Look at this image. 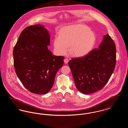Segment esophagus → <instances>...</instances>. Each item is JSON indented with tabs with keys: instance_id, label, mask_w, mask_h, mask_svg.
I'll return each mask as SVG.
<instances>
[{
	"instance_id": "esophagus-1",
	"label": "esophagus",
	"mask_w": 128,
	"mask_h": 128,
	"mask_svg": "<svg viewBox=\"0 0 128 128\" xmlns=\"http://www.w3.org/2000/svg\"><path fill=\"white\" fill-rule=\"evenodd\" d=\"M64 63L65 64H67L68 63V58H65L64 60Z\"/></svg>"
}]
</instances>
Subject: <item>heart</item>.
<instances>
[{"label": "heart", "instance_id": "heart-1", "mask_svg": "<svg viewBox=\"0 0 128 128\" xmlns=\"http://www.w3.org/2000/svg\"><path fill=\"white\" fill-rule=\"evenodd\" d=\"M96 41L94 34L85 26L75 25L62 28L59 36L53 39L55 50L59 54L70 52L76 57L87 55L92 48Z\"/></svg>", "mask_w": 128, "mask_h": 128}]
</instances>
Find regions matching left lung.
Wrapping results in <instances>:
<instances>
[{
	"instance_id": "left-lung-1",
	"label": "left lung",
	"mask_w": 128,
	"mask_h": 128,
	"mask_svg": "<svg viewBox=\"0 0 128 128\" xmlns=\"http://www.w3.org/2000/svg\"><path fill=\"white\" fill-rule=\"evenodd\" d=\"M103 38L99 48L68 62L76 87L82 94H90L102 89L114 70L115 44L108 34Z\"/></svg>"
}]
</instances>
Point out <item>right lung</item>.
I'll list each match as a JSON object with an SVG mask.
<instances>
[{"instance_id": "add662e5", "label": "right lung", "mask_w": 128, "mask_h": 128, "mask_svg": "<svg viewBox=\"0 0 128 128\" xmlns=\"http://www.w3.org/2000/svg\"><path fill=\"white\" fill-rule=\"evenodd\" d=\"M50 37L44 25L28 26L20 34L13 49L16 73L32 93H48L54 83L56 73L63 65L64 57L53 55L48 48Z\"/></svg>"}]
</instances>
